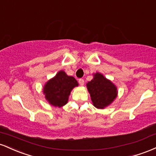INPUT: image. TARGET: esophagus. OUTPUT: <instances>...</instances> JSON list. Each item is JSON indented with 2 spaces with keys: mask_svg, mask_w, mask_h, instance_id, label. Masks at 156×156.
<instances>
[{
  "mask_svg": "<svg viewBox=\"0 0 156 156\" xmlns=\"http://www.w3.org/2000/svg\"><path fill=\"white\" fill-rule=\"evenodd\" d=\"M78 83H79V84H80V86H83L84 80L83 79V78H80V79L78 80Z\"/></svg>",
  "mask_w": 156,
  "mask_h": 156,
  "instance_id": "34e87169",
  "label": "esophagus"
}]
</instances>
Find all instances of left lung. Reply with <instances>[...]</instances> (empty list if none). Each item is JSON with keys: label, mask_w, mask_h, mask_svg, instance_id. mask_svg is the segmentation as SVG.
Masks as SVG:
<instances>
[{"label": "left lung", "mask_w": 156, "mask_h": 156, "mask_svg": "<svg viewBox=\"0 0 156 156\" xmlns=\"http://www.w3.org/2000/svg\"><path fill=\"white\" fill-rule=\"evenodd\" d=\"M87 87L93 105L96 108H105L117 98L116 87L101 73L94 74V78L88 82Z\"/></svg>", "instance_id": "8db88e82"}]
</instances>
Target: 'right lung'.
Instances as JSON below:
<instances>
[{
	"label": "right lung",
	"mask_w": 156,
	"mask_h": 156,
	"mask_svg": "<svg viewBox=\"0 0 156 156\" xmlns=\"http://www.w3.org/2000/svg\"><path fill=\"white\" fill-rule=\"evenodd\" d=\"M78 85L73 76L60 71L54 78L48 80L44 87L46 100L54 106L62 107L67 103L71 90Z\"/></svg>",
	"instance_id": "right-lung-1"
}]
</instances>
